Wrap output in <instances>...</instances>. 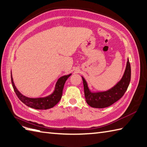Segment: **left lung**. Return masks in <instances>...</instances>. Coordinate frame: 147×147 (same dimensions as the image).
<instances>
[{"instance_id":"left-lung-1","label":"left lung","mask_w":147,"mask_h":147,"mask_svg":"<svg viewBox=\"0 0 147 147\" xmlns=\"http://www.w3.org/2000/svg\"><path fill=\"white\" fill-rule=\"evenodd\" d=\"M82 78L87 103L91 107L98 108V109L108 107L121 99L126 91L131 80L130 63L128 59L125 72L122 79L113 88L109 89V91L92 92L89 89L84 78L82 77Z\"/></svg>"}]
</instances>
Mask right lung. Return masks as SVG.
Returning a JSON list of instances; mask_svg holds the SVG:
<instances>
[{"instance_id":"1","label":"right lung","mask_w":147,"mask_h":147,"mask_svg":"<svg viewBox=\"0 0 147 147\" xmlns=\"http://www.w3.org/2000/svg\"><path fill=\"white\" fill-rule=\"evenodd\" d=\"M71 76V74L68 76H65L59 78L56 82L55 90L53 93L48 96L44 98H30L26 97L18 91L13 82V77L11 75V83L13 85V89L15 93L16 94L17 96L22 102L25 104L26 106L30 107L33 109L37 110H46L53 108L54 106L58 103L62 96L63 89L64 88L65 83L68 77Z\"/></svg>"}]
</instances>
